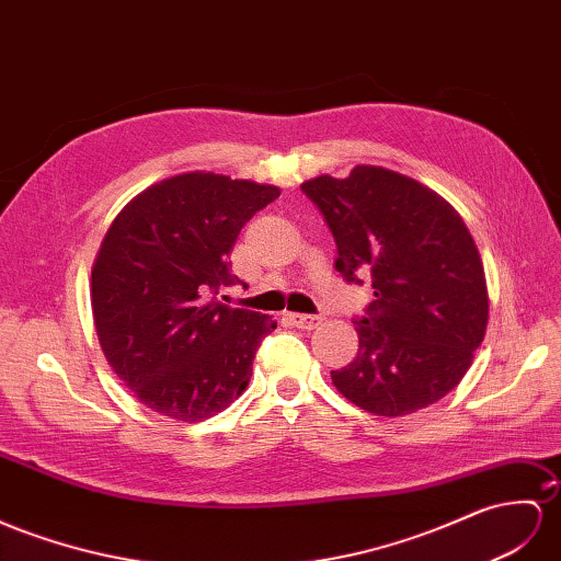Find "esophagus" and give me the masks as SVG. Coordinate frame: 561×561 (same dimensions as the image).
Here are the masks:
<instances>
[{
    "mask_svg": "<svg viewBox=\"0 0 561 561\" xmlns=\"http://www.w3.org/2000/svg\"><path fill=\"white\" fill-rule=\"evenodd\" d=\"M289 322L298 329H306V332H310V329H318L322 324V318H318V314H300V312H291L289 314Z\"/></svg>",
    "mask_w": 561,
    "mask_h": 561,
    "instance_id": "34e87169",
    "label": "esophagus"
}]
</instances>
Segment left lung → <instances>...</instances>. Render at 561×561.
I'll return each mask as SVG.
<instances>
[{"label": "left lung", "mask_w": 561, "mask_h": 561, "mask_svg": "<svg viewBox=\"0 0 561 561\" xmlns=\"http://www.w3.org/2000/svg\"><path fill=\"white\" fill-rule=\"evenodd\" d=\"M332 229L336 270L375 300L355 320V360L332 371L336 391L379 417L434 405L462 381L488 327V286L459 213L426 184L381 165L300 184Z\"/></svg>", "instance_id": "8db88e82"}]
</instances>
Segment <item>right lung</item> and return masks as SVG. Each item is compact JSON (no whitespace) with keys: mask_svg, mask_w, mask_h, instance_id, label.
I'll return each instance as SVG.
<instances>
[{"mask_svg":"<svg viewBox=\"0 0 561 561\" xmlns=\"http://www.w3.org/2000/svg\"><path fill=\"white\" fill-rule=\"evenodd\" d=\"M279 186L194 170L147 186L111 222L92 265V314L111 369L141 405L204 422L251 381L277 322L227 308L234 241Z\"/></svg>","mask_w":561,"mask_h":561,"instance_id":"add662e5","label":"right lung"}]
</instances>
